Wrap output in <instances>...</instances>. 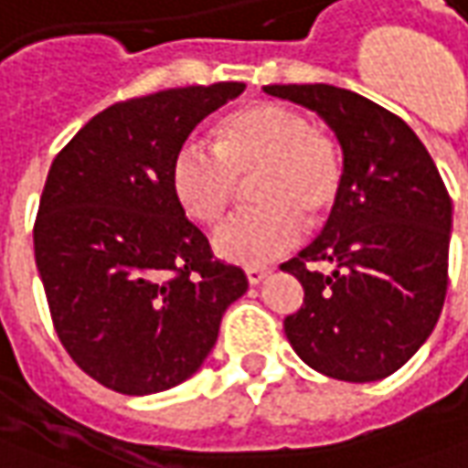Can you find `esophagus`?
Returning a JSON list of instances; mask_svg holds the SVG:
<instances>
[{
  "instance_id": "obj_1",
  "label": "esophagus",
  "mask_w": 468,
  "mask_h": 468,
  "mask_svg": "<svg viewBox=\"0 0 468 468\" xmlns=\"http://www.w3.org/2000/svg\"><path fill=\"white\" fill-rule=\"evenodd\" d=\"M244 275L250 280V285H257V282H262V280L270 275V267H247Z\"/></svg>"
}]
</instances>
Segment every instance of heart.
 Returning a JSON list of instances; mask_svg holds the SVG:
<instances>
[{
    "label": "heart",
    "mask_w": 468,
    "mask_h": 468,
    "mask_svg": "<svg viewBox=\"0 0 468 468\" xmlns=\"http://www.w3.org/2000/svg\"><path fill=\"white\" fill-rule=\"evenodd\" d=\"M252 211L229 218L214 234V252L234 265H262L295 247L303 218L321 224L344 191V153L301 109L252 101L221 117L214 147L186 142L170 165V191L198 227L218 224L252 180Z\"/></svg>",
    "instance_id": "b5f03b06"
}]
</instances>
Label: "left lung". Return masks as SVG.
<instances>
[{"mask_svg":"<svg viewBox=\"0 0 468 468\" xmlns=\"http://www.w3.org/2000/svg\"><path fill=\"white\" fill-rule=\"evenodd\" d=\"M265 91L318 112L344 150V191L321 237L280 265L305 292L285 336L321 375L382 379L420 349L446 301L449 191L418 134L385 106L326 83Z\"/></svg>","mask_w":468,"mask_h":468,"instance_id":"1","label":"left lung"}]
</instances>
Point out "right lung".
<instances>
[{"instance_id":"add662e5","label":"right lung","mask_w":468,"mask_h":468,"mask_svg":"<svg viewBox=\"0 0 468 468\" xmlns=\"http://www.w3.org/2000/svg\"><path fill=\"white\" fill-rule=\"evenodd\" d=\"M241 91L221 80L119 101L50 165L32 241L53 328L114 392L153 395L188 379L247 290L241 267L216 260L170 191L180 144Z\"/></svg>"}]
</instances>
